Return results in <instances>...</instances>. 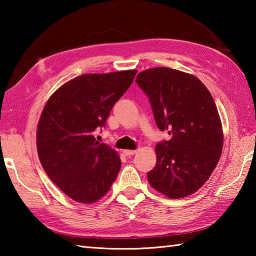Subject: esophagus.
<instances>
[{"mask_svg": "<svg viewBox=\"0 0 256 256\" xmlns=\"http://www.w3.org/2000/svg\"><path fill=\"white\" fill-rule=\"evenodd\" d=\"M123 153H124L125 156H132V155L136 153V150H124Z\"/></svg>", "mask_w": 256, "mask_h": 256, "instance_id": "34e87169", "label": "esophagus"}]
</instances>
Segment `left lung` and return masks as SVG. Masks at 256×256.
<instances>
[{"mask_svg": "<svg viewBox=\"0 0 256 256\" xmlns=\"http://www.w3.org/2000/svg\"><path fill=\"white\" fill-rule=\"evenodd\" d=\"M135 81L148 96L157 126L172 135L156 145L150 184L172 199L192 194L211 176L224 146L214 98L197 77L172 68L144 70Z\"/></svg>", "mask_w": 256, "mask_h": 256, "instance_id": "1", "label": "left lung"}]
</instances>
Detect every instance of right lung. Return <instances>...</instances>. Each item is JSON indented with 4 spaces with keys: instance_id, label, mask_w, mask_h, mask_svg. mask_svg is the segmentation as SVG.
I'll return each instance as SVG.
<instances>
[{
    "instance_id": "obj_1",
    "label": "right lung",
    "mask_w": 256,
    "mask_h": 256,
    "mask_svg": "<svg viewBox=\"0 0 256 256\" xmlns=\"http://www.w3.org/2000/svg\"><path fill=\"white\" fill-rule=\"evenodd\" d=\"M138 70L86 74L62 84L48 99L37 126V152L52 182L81 204L101 199L121 168L116 150L96 140L113 106Z\"/></svg>"
}]
</instances>
